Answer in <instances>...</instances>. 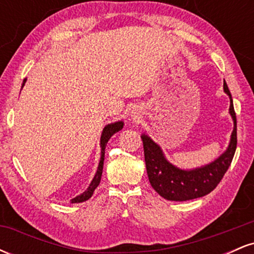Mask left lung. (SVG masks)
Masks as SVG:
<instances>
[{
  "label": "left lung",
  "instance_id": "obj_1",
  "mask_svg": "<svg viewBox=\"0 0 254 254\" xmlns=\"http://www.w3.org/2000/svg\"><path fill=\"white\" fill-rule=\"evenodd\" d=\"M223 88L230 98L229 112L234 121V130L232 132L228 149L212 164L194 171L179 170L165 159L159 145L154 143L148 136H142L145 167L149 183L151 188L165 199L184 202L210 193L220 184L224 173L232 164L238 143L237 116L233 106L232 94L226 81L223 82Z\"/></svg>",
  "mask_w": 254,
  "mask_h": 254
}]
</instances>
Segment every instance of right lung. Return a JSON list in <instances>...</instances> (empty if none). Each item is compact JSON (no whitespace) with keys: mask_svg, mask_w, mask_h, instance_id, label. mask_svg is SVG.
I'll list each match as a JSON object with an SVG mask.
<instances>
[{"mask_svg":"<svg viewBox=\"0 0 254 254\" xmlns=\"http://www.w3.org/2000/svg\"><path fill=\"white\" fill-rule=\"evenodd\" d=\"M26 82V80H24V83H22V86H24ZM123 122H117V123L115 124H110L107 125V127H105V129L103 131V135H101V141H100V145H101V157H100V162H99V167H98V171H97V174H95L94 179L92 180V183H90L89 188L87 189V191H84L82 194H80V196L72 198L71 199V203H81V202H84V200L89 199L90 197H92L93 192H94L95 189L98 188V185L100 184V180H101V174H103V167H104V157H105V147H106L107 142H109V139L111 138V136L113 135V133L118 132L119 130L123 129Z\"/></svg>","mask_w":254,"mask_h":254,"instance_id":"right-lung-1","label":"right lung"}]
</instances>
